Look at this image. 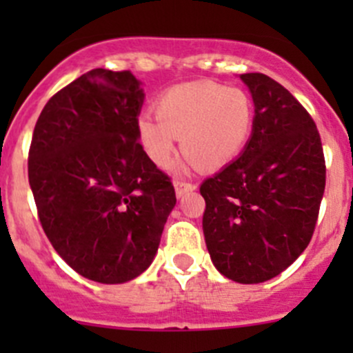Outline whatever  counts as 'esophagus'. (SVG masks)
<instances>
[{"label":"esophagus","mask_w":353,"mask_h":353,"mask_svg":"<svg viewBox=\"0 0 353 353\" xmlns=\"http://www.w3.org/2000/svg\"><path fill=\"white\" fill-rule=\"evenodd\" d=\"M174 188H176L177 198H181V196H183V194H186V193H190V191L196 190V184L190 183V181L177 179V181H174Z\"/></svg>","instance_id":"1"}]
</instances>
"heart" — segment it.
Listing matches in <instances>:
<instances>
[{
	"instance_id": "obj_1",
	"label": "heart",
	"mask_w": 353,
	"mask_h": 353,
	"mask_svg": "<svg viewBox=\"0 0 353 353\" xmlns=\"http://www.w3.org/2000/svg\"><path fill=\"white\" fill-rule=\"evenodd\" d=\"M155 117L138 119V140L148 159L167 169L181 138L188 162L216 170L229 165L248 147L254 128V102L241 87L210 80L176 85L157 99Z\"/></svg>"
}]
</instances>
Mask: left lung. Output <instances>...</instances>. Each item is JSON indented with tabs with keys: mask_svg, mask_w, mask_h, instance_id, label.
Instances as JSON below:
<instances>
[{
	"mask_svg": "<svg viewBox=\"0 0 353 353\" xmlns=\"http://www.w3.org/2000/svg\"><path fill=\"white\" fill-rule=\"evenodd\" d=\"M254 128L239 159L203 181V232L213 265L239 283L280 275L314 234L326 184L319 131L304 105L273 78L241 74Z\"/></svg>",
	"mask_w": 353,
	"mask_h": 353,
	"instance_id": "1",
	"label": "left lung"
}]
</instances>
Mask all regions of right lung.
I'll return each instance as SVG.
<instances>
[{"mask_svg": "<svg viewBox=\"0 0 353 353\" xmlns=\"http://www.w3.org/2000/svg\"><path fill=\"white\" fill-rule=\"evenodd\" d=\"M143 90L95 68L56 92L28 150V183L49 243L81 276L124 283L150 266L176 205L170 177L138 140Z\"/></svg>", "mask_w": 353, "mask_h": 353, "instance_id": "obj_1", "label": "right lung"}]
</instances>
